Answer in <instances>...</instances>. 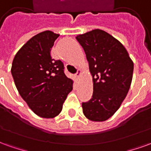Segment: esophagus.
<instances>
[{
    "mask_svg": "<svg viewBox=\"0 0 151 151\" xmlns=\"http://www.w3.org/2000/svg\"><path fill=\"white\" fill-rule=\"evenodd\" d=\"M81 75H82V70H81V69H78V72H77V73H76V78H80V77H81Z\"/></svg>",
    "mask_w": 151,
    "mask_h": 151,
    "instance_id": "esophagus-1",
    "label": "esophagus"
}]
</instances>
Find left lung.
<instances>
[{"instance_id":"left-lung-1","label":"left lung","mask_w":151,"mask_h":151,"mask_svg":"<svg viewBox=\"0 0 151 151\" xmlns=\"http://www.w3.org/2000/svg\"><path fill=\"white\" fill-rule=\"evenodd\" d=\"M76 39L84 49L93 82L92 98L82 103V111L88 120L103 122L113 116L126 97L133 62L123 44L103 30H92Z\"/></svg>"}]
</instances>
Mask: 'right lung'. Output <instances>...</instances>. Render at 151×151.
I'll return each instance as SVG.
<instances>
[{"mask_svg":"<svg viewBox=\"0 0 151 151\" xmlns=\"http://www.w3.org/2000/svg\"><path fill=\"white\" fill-rule=\"evenodd\" d=\"M59 35L51 31L35 35L18 50L12 63L18 93L35 113L47 119L60 113L73 84L65 74L63 63L51 57Z\"/></svg>","mask_w":151,"mask_h":151,"instance_id":"obj_1","label":"right lung"}]
</instances>
